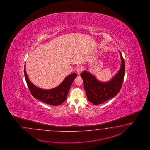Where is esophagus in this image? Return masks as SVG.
Returning a JSON list of instances; mask_svg holds the SVG:
<instances>
[{"label": "esophagus", "instance_id": "esophagus-1", "mask_svg": "<svg viewBox=\"0 0 150 150\" xmlns=\"http://www.w3.org/2000/svg\"><path fill=\"white\" fill-rule=\"evenodd\" d=\"M82 71H83V69H82V68H81V67H79V68H78L76 71V73L78 74H79V75L81 73V72H82Z\"/></svg>", "mask_w": 150, "mask_h": 150}]
</instances>
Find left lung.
<instances>
[{
	"instance_id": "left-lung-1",
	"label": "left lung",
	"mask_w": 150,
	"mask_h": 150,
	"mask_svg": "<svg viewBox=\"0 0 150 150\" xmlns=\"http://www.w3.org/2000/svg\"><path fill=\"white\" fill-rule=\"evenodd\" d=\"M119 52L121 58V66L118 73L111 80L107 83H101L87 71H83L81 74L87 99L95 105L112 99L121 89L125 77V63L121 52Z\"/></svg>"
}]
</instances>
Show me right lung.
Here are the masks:
<instances>
[{"label": "right lung", "instance_id": "obj_1", "mask_svg": "<svg viewBox=\"0 0 150 150\" xmlns=\"http://www.w3.org/2000/svg\"><path fill=\"white\" fill-rule=\"evenodd\" d=\"M25 81L29 91L33 96L42 102L52 105H58L66 100L67 94L74 79L77 76L76 73H73L67 76L57 87L51 89H43L37 87L32 83L25 72L24 67Z\"/></svg>", "mask_w": 150, "mask_h": 150}]
</instances>
